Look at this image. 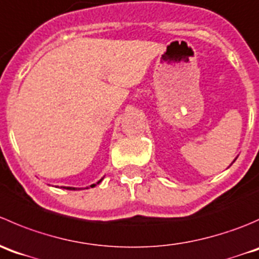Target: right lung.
I'll list each match as a JSON object with an SVG mask.
<instances>
[{
  "instance_id": "1",
  "label": "right lung",
  "mask_w": 259,
  "mask_h": 259,
  "mask_svg": "<svg viewBox=\"0 0 259 259\" xmlns=\"http://www.w3.org/2000/svg\"><path fill=\"white\" fill-rule=\"evenodd\" d=\"M102 180H103V178H102L101 180H99V181H97L96 184H92V185L89 186V188H94V186L98 185L99 183H102ZM61 188H63V189H66V190H80V189H79V188H71V186H61ZM87 189H88V188H87Z\"/></svg>"
}]
</instances>
